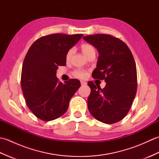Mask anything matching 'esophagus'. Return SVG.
Listing matches in <instances>:
<instances>
[{
	"label": "esophagus",
	"mask_w": 159,
	"mask_h": 159,
	"mask_svg": "<svg viewBox=\"0 0 159 159\" xmlns=\"http://www.w3.org/2000/svg\"><path fill=\"white\" fill-rule=\"evenodd\" d=\"M80 83H81V85H85L87 84V83L83 81V80H80Z\"/></svg>",
	"instance_id": "1"
}]
</instances>
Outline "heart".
Segmentation results:
<instances>
[{
  "label": "heart",
  "mask_w": 159,
  "mask_h": 159,
  "mask_svg": "<svg viewBox=\"0 0 159 159\" xmlns=\"http://www.w3.org/2000/svg\"><path fill=\"white\" fill-rule=\"evenodd\" d=\"M81 50H82L83 53L84 54V55L85 57H87V55H88L91 51L94 50L93 46L89 44L83 45L81 46ZM73 52H74V48H71L68 50V51H67L66 54V57L67 61H68L71 59V57H72L73 55ZM74 74L76 76L80 78V79H84V78H85L87 76V72L85 70H77L74 72Z\"/></svg>",
  "instance_id": "b5f03b06"
}]
</instances>
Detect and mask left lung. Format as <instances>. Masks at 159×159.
Masks as SVG:
<instances>
[{"mask_svg": "<svg viewBox=\"0 0 159 159\" xmlns=\"http://www.w3.org/2000/svg\"><path fill=\"white\" fill-rule=\"evenodd\" d=\"M98 52L94 79L104 80L101 89L92 81L87 106L91 115L101 122L111 124L126 116L136 95L137 68L128 46L120 39L106 34L83 37Z\"/></svg>", "mask_w": 159, "mask_h": 159, "instance_id": "left-lung-1", "label": "left lung"}]
</instances>
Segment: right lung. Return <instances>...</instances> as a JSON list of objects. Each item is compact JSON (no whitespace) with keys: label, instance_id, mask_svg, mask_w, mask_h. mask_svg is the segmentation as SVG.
I'll use <instances>...</instances> for the list:
<instances>
[{"label":"right lung","instance_id":"add662e5","mask_svg":"<svg viewBox=\"0 0 159 159\" xmlns=\"http://www.w3.org/2000/svg\"><path fill=\"white\" fill-rule=\"evenodd\" d=\"M83 35L55 33L33 43L24 60L21 86L26 105L39 119L51 121L65 113L80 87L77 79L59 82L57 70L66 66V54Z\"/></svg>","mask_w":159,"mask_h":159}]
</instances>
